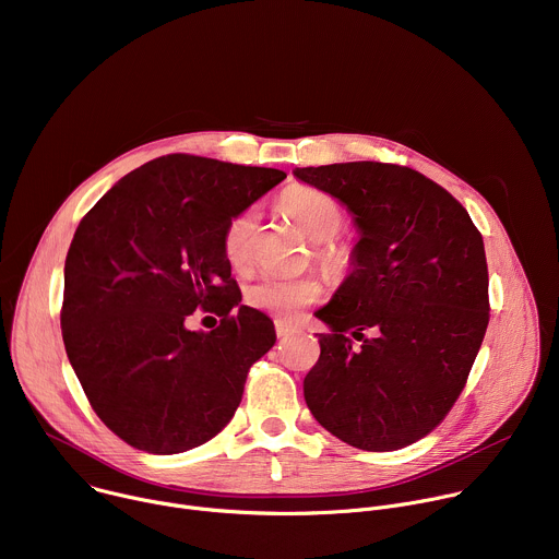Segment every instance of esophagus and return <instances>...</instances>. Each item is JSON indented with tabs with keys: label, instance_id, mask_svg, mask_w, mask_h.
<instances>
[{
	"label": "esophagus",
	"instance_id": "34e87169",
	"mask_svg": "<svg viewBox=\"0 0 559 559\" xmlns=\"http://www.w3.org/2000/svg\"><path fill=\"white\" fill-rule=\"evenodd\" d=\"M276 336L278 338H289V336H294L296 334V328L294 325H287V323H283V321H276Z\"/></svg>",
	"mask_w": 559,
	"mask_h": 559
}]
</instances>
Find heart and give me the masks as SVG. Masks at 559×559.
<instances>
[{
    "instance_id": "b5f03b06",
    "label": "heart",
    "mask_w": 559,
    "mask_h": 559,
    "mask_svg": "<svg viewBox=\"0 0 559 559\" xmlns=\"http://www.w3.org/2000/svg\"><path fill=\"white\" fill-rule=\"evenodd\" d=\"M283 212L296 223V227L309 238V241L323 243L330 241L343 227V210L341 205L325 192L307 188V186H294L281 197ZM257 210H243L238 212L223 231V252L227 263L234 270H243L250 263L254 234H257ZM325 259L330 263L341 261L338 250L325 252ZM321 283L313 276H261L246 289V302L259 311H265L276 318H292L298 316V311L311 302L321 298Z\"/></svg>"
}]
</instances>
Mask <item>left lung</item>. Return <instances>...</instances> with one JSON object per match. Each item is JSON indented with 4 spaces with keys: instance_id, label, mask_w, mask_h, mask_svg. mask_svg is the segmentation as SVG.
Listing matches in <instances>:
<instances>
[{
    "instance_id": "obj_1",
    "label": "left lung",
    "mask_w": 559,
    "mask_h": 559,
    "mask_svg": "<svg viewBox=\"0 0 559 559\" xmlns=\"http://www.w3.org/2000/svg\"><path fill=\"white\" fill-rule=\"evenodd\" d=\"M294 177L338 199L358 231L349 276L316 311L330 332L318 334L305 403L356 449H403L442 423L480 352L483 236L444 188L412 168L352 162Z\"/></svg>"
}]
</instances>
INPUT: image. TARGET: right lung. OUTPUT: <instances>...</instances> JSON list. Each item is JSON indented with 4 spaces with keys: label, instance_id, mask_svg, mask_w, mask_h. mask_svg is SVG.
I'll list each match as a JSON object with an SVG mask.
<instances>
[{
    "label": "right lung",
    "instance_id": "add662e5",
    "mask_svg": "<svg viewBox=\"0 0 559 559\" xmlns=\"http://www.w3.org/2000/svg\"><path fill=\"white\" fill-rule=\"evenodd\" d=\"M285 177L158 156L79 223L63 267V345L95 414L130 447L170 455L214 438L274 347V323L241 302L223 231ZM197 308L222 325L188 331Z\"/></svg>",
    "mask_w": 559,
    "mask_h": 559
}]
</instances>
